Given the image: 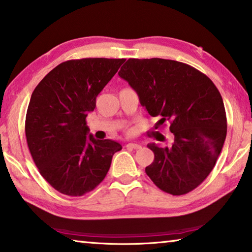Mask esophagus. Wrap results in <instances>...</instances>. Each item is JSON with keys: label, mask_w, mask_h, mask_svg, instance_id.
I'll return each instance as SVG.
<instances>
[{"label": "esophagus", "mask_w": 252, "mask_h": 252, "mask_svg": "<svg viewBox=\"0 0 252 252\" xmlns=\"http://www.w3.org/2000/svg\"><path fill=\"white\" fill-rule=\"evenodd\" d=\"M126 148H131V149H140L141 148V146L138 143H127L126 144Z\"/></svg>", "instance_id": "esophagus-1"}]
</instances>
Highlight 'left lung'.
Wrapping results in <instances>:
<instances>
[{
  "label": "left lung",
  "instance_id": "left-lung-1",
  "mask_svg": "<svg viewBox=\"0 0 252 252\" xmlns=\"http://www.w3.org/2000/svg\"><path fill=\"white\" fill-rule=\"evenodd\" d=\"M138 93L155 129L170 123V146L149 143L155 160L146 168L164 192L182 195L201 185L212 171L227 135L222 97L212 81L186 63L164 59H129L119 71ZM162 141V134L156 135Z\"/></svg>",
  "mask_w": 252,
  "mask_h": 252
}]
</instances>
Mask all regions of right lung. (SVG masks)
I'll list each match as a JSON object with an SVG mask.
<instances>
[{
	"instance_id": "right-lung-1",
	"label": "right lung",
	"mask_w": 252,
	"mask_h": 252,
	"mask_svg": "<svg viewBox=\"0 0 252 252\" xmlns=\"http://www.w3.org/2000/svg\"><path fill=\"white\" fill-rule=\"evenodd\" d=\"M125 59L69 60L50 71L32 93L25 118L29 150L55 190L81 197L100 185L120 143L89 134L88 114Z\"/></svg>"
}]
</instances>
